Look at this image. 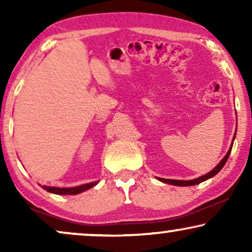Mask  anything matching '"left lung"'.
I'll return each mask as SVG.
<instances>
[{"label": "left lung", "mask_w": 252, "mask_h": 252, "mask_svg": "<svg viewBox=\"0 0 252 252\" xmlns=\"http://www.w3.org/2000/svg\"><path fill=\"white\" fill-rule=\"evenodd\" d=\"M235 135H236V132L234 134V139H235ZM234 142V140H233ZM233 142L230 144V148L228 150V153L226 154V156L222 158L221 160H220V163L217 165V166L213 168L211 172H209V173H206L205 175H202V177L199 178H196L194 180H172V179H163V178H158V180L161 181V182H165V184H168V185H173V186H182V187H185V186H195V185H198L201 184V182L208 180V179L215 177V175L218 173V172L221 170L223 167V165L226 164L227 159H228L229 155H230V151H232V147H233Z\"/></svg>", "instance_id": "left-lung-1"}]
</instances>
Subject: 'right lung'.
I'll list each match as a JSON object with an SVG mask.
<instances>
[{
    "label": "right lung",
    "instance_id": "add662e5",
    "mask_svg": "<svg viewBox=\"0 0 252 252\" xmlns=\"http://www.w3.org/2000/svg\"><path fill=\"white\" fill-rule=\"evenodd\" d=\"M98 181L91 182V184H85L81 186H78V187H71V188H60V187H48V186H42L44 190L53 192V194L57 195H77L80 194V192L87 190V189H91L94 187V186L97 185Z\"/></svg>",
    "mask_w": 252,
    "mask_h": 252
}]
</instances>
